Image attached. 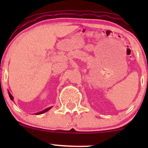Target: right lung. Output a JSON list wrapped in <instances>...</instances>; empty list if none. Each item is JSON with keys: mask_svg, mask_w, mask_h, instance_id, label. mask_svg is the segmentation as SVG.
I'll use <instances>...</instances> for the list:
<instances>
[{"mask_svg": "<svg viewBox=\"0 0 148 148\" xmlns=\"http://www.w3.org/2000/svg\"><path fill=\"white\" fill-rule=\"evenodd\" d=\"M9 96H10V99L11 100H13V99H14V98H13V97L12 96V95L10 94V93L9 92ZM51 108V107H49V108H47V109H45V110H44V111H41V112H40V113H37V115H39V114H42V113H45V112H47V111H48L49 109H50V108Z\"/></svg>", "mask_w": 148, "mask_h": 148, "instance_id": "add662e5", "label": "right lung"}]
</instances>
